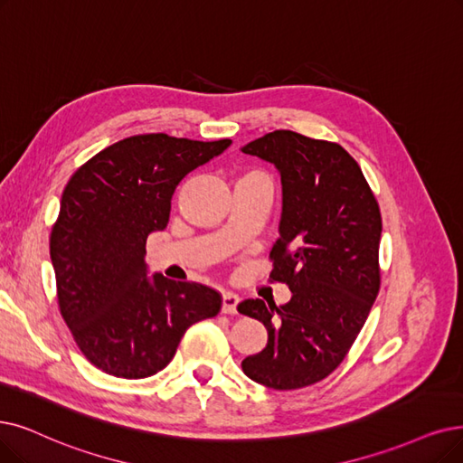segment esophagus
Returning a JSON list of instances; mask_svg holds the SVG:
<instances>
[{
	"label": "esophagus",
	"instance_id": "1",
	"mask_svg": "<svg viewBox=\"0 0 463 463\" xmlns=\"http://www.w3.org/2000/svg\"><path fill=\"white\" fill-rule=\"evenodd\" d=\"M237 304H239V296L235 292L222 294V311H224V313H230V316H233V313H237Z\"/></svg>",
	"mask_w": 463,
	"mask_h": 463
}]
</instances>
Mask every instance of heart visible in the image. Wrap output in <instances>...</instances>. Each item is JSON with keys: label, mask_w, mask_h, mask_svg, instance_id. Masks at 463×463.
Listing matches in <instances>:
<instances>
[{"label": "heart", "mask_w": 463, "mask_h": 463, "mask_svg": "<svg viewBox=\"0 0 463 463\" xmlns=\"http://www.w3.org/2000/svg\"><path fill=\"white\" fill-rule=\"evenodd\" d=\"M249 175H260V173H256V171H254V173H249Z\"/></svg>", "instance_id": "obj_1"}]
</instances>
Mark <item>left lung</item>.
I'll use <instances>...</instances> for the list:
<instances>
[{"label": "left lung", "mask_w": 463, "mask_h": 463, "mask_svg": "<svg viewBox=\"0 0 463 463\" xmlns=\"http://www.w3.org/2000/svg\"><path fill=\"white\" fill-rule=\"evenodd\" d=\"M241 152L281 175L269 279L292 292L283 306L260 298L237 306L268 330L266 347L241 366L271 390H300L335 371L371 313L380 290L382 214L357 161L336 142L273 131Z\"/></svg>", "instance_id": "8db88e82"}]
</instances>
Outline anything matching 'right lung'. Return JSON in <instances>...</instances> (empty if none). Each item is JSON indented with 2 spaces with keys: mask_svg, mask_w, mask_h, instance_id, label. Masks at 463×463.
<instances>
[{
  "mask_svg": "<svg viewBox=\"0 0 463 463\" xmlns=\"http://www.w3.org/2000/svg\"><path fill=\"white\" fill-rule=\"evenodd\" d=\"M230 144L128 137L68 180L49 243L57 298L81 354L102 373L137 380L163 371L184 332L220 311L222 296L207 285L147 279L144 256L147 235L169 224L180 180Z\"/></svg>",
  "mask_w": 463,
  "mask_h": 463,
  "instance_id": "obj_1",
  "label": "right lung"
}]
</instances>
